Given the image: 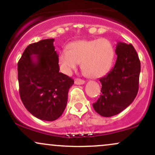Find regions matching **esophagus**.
Listing matches in <instances>:
<instances>
[{
    "instance_id": "1",
    "label": "esophagus",
    "mask_w": 155,
    "mask_h": 155,
    "mask_svg": "<svg viewBox=\"0 0 155 155\" xmlns=\"http://www.w3.org/2000/svg\"><path fill=\"white\" fill-rule=\"evenodd\" d=\"M74 83H75V84H77V85L84 84L85 83V81L84 80L80 79H76L74 80Z\"/></svg>"
}]
</instances>
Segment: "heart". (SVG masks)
<instances>
[{"mask_svg": "<svg viewBox=\"0 0 155 155\" xmlns=\"http://www.w3.org/2000/svg\"><path fill=\"white\" fill-rule=\"evenodd\" d=\"M113 44L106 38L72 42L58 54V64L63 74L69 75L78 63L86 76L99 78L109 71L114 59Z\"/></svg>", "mask_w": 155, "mask_h": 155, "instance_id": "1", "label": "heart"}]
</instances>
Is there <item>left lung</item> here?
I'll use <instances>...</instances> for the list:
<instances>
[{
  "instance_id": "1",
  "label": "left lung",
  "mask_w": 155,
  "mask_h": 155,
  "mask_svg": "<svg viewBox=\"0 0 155 155\" xmlns=\"http://www.w3.org/2000/svg\"><path fill=\"white\" fill-rule=\"evenodd\" d=\"M114 66L101 78V95L92 104L101 116L109 117L118 114L132 104L138 91L140 63L132 44L118 42Z\"/></svg>"
}]
</instances>
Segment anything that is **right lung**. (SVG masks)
Masks as SVG:
<instances>
[{
	"mask_svg": "<svg viewBox=\"0 0 155 155\" xmlns=\"http://www.w3.org/2000/svg\"><path fill=\"white\" fill-rule=\"evenodd\" d=\"M54 38L28 45L18 63L19 95L32 115L44 121L56 120L67 105L74 81L60 73Z\"/></svg>",
	"mask_w": 155,
	"mask_h": 155,
	"instance_id": "1",
	"label": "right lung"
}]
</instances>
